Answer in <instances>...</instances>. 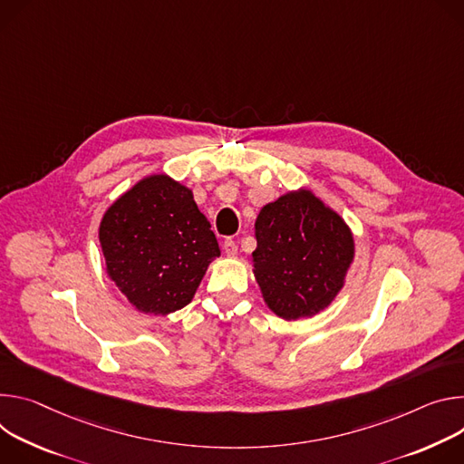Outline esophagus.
<instances>
[{
	"label": "esophagus",
	"instance_id": "1",
	"mask_svg": "<svg viewBox=\"0 0 464 464\" xmlns=\"http://www.w3.org/2000/svg\"><path fill=\"white\" fill-rule=\"evenodd\" d=\"M227 256H236L237 254V243L234 239H227L225 245H223Z\"/></svg>",
	"mask_w": 464,
	"mask_h": 464
}]
</instances>
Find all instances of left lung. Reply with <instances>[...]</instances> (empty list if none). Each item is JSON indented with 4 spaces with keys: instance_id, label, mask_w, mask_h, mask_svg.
I'll return each mask as SVG.
<instances>
[{
    "instance_id": "1",
    "label": "left lung",
    "mask_w": 464,
    "mask_h": 464,
    "mask_svg": "<svg viewBox=\"0 0 464 464\" xmlns=\"http://www.w3.org/2000/svg\"><path fill=\"white\" fill-rule=\"evenodd\" d=\"M254 276L271 310L312 317L335 298L353 258L344 221L307 189L264 206L254 225Z\"/></svg>"
}]
</instances>
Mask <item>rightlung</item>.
<instances>
[{
	"instance_id": "obj_1",
	"label": "right lung",
	"mask_w": 464,
	"mask_h": 464,
	"mask_svg": "<svg viewBox=\"0 0 464 464\" xmlns=\"http://www.w3.org/2000/svg\"><path fill=\"white\" fill-rule=\"evenodd\" d=\"M210 228L191 189L166 175L143 179L101 221L107 273L140 312L173 314L191 302L221 254Z\"/></svg>"
}]
</instances>
